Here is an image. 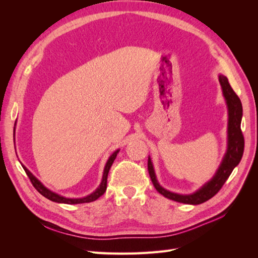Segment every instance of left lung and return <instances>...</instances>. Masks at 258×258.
I'll list each match as a JSON object with an SVG mask.
<instances>
[{"label":"left lung","instance_id":"8db88e82","mask_svg":"<svg viewBox=\"0 0 258 258\" xmlns=\"http://www.w3.org/2000/svg\"><path fill=\"white\" fill-rule=\"evenodd\" d=\"M218 81L221 83L223 95L225 97L226 103L228 106V144L227 152H226L224 159L218 167L215 175L206 183L200 189L195 191L190 195H179L175 192H171L163 188L157 182V178L155 175V171L151 158L148 157L147 168L150 173L153 185L156 190L162 196L168 199L174 200L176 202H182L187 205H200L208 201L220 191V189L227 181V178L231 174L232 170L235 169L242 158L244 151V138L241 131V119H242V104L239 97L233 91L231 86L228 83L226 76L220 75Z\"/></svg>","mask_w":258,"mask_h":258}]
</instances>
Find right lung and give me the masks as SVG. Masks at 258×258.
<instances>
[{
    "instance_id": "1",
    "label": "right lung",
    "mask_w": 258,
    "mask_h": 258,
    "mask_svg": "<svg viewBox=\"0 0 258 258\" xmlns=\"http://www.w3.org/2000/svg\"><path fill=\"white\" fill-rule=\"evenodd\" d=\"M119 150H117L116 152H114L111 157L108 158L106 165H105V168H104V171H103V177H102V182H101L100 186L98 187V188L93 191L92 194L88 195V196H86L84 198H66V197H62L60 196V195L53 192L51 190H49L48 188H46V187L38 181V179L30 172V171L25 167L22 166V168L25 169L27 175L29 176L31 183H32V185L35 187V189L40 192L41 195H43V196L45 198H47L51 201H54V202H58V204H67V205H79V204H86V202H91V201H95L97 200L99 197L102 196V195L105 192L106 190V184H107V175H108V171H110L113 162L116 158L117 154H118Z\"/></svg>"
}]
</instances>
